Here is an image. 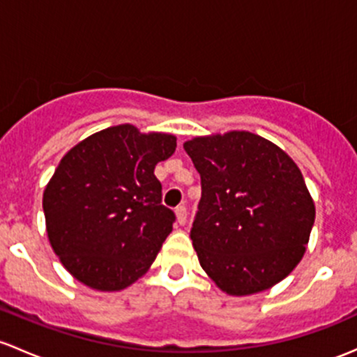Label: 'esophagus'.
<instances>
[{
  "label": "esophagus",
  "instance_id": "1",
  "mask_svg": "<svg viewBox=\"0 0 357 357\" xmlns=\"http://www.w3.org/2000/svg\"><path fill=\"white\" fill-rule=\"evenodd\" d=\"M176 220H178L179 226H183V224L186 222V207L185 205H179V207L176 208Z\"/></svg>",
  "mask_w": 357,
  "mask_h": 357
}]
</instances>
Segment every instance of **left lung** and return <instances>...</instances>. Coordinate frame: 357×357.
Here are the masks:
<instances>
[{"label": "left lung", "mask_w": 357, "mask_h": 357, "mask_svg": "<svg viewBox=\"0 0 357 357\" xmlns=\"http://www.w3.org/2000/svg\"><path fill=\"white\" fill-rule=\"evenodd\" d=\"M202 198L190 238L202 268L231 296L267 291L301 261L314 204L294 160L250 133L185 142Z\"/></svg>", "instance_id": "left-lung-1"}]
</instances>
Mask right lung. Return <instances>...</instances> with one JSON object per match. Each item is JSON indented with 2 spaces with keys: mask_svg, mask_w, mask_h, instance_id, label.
<instances>
[{
  "mask_svg": "<svg viewBox=\"0 0 357 357\" xmlns=\"http://www.w3.org/2000/svg\"><path fill=\"white\" fill-rule=\"evenodd\" d=\"M176 137L118 125L68 150L43 197L47 238L71 275L97 291H121L147 272L176 215L164 207L157 162Z\"/></svg>",
  "mask_w": 357,
  "mask_h": 357,
  "instance_id": "obj_1",
  "label": "right lung"
}]
</instances>
